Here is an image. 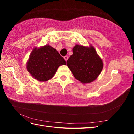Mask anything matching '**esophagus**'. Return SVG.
<instances>
[{"label":"esophagus","instance_id":"esophagus-1","mask_svg":"<svg viewBox=\"0 0 134 134\" xmlns=\"http://www.w3.org/2000/svg\"><path fill=\"white\" fill-rule=\"evenodd\" d=\"M64 59H65V60L66 61H66L68 60V56H64Z\"/></svg>","mask_w":134,"mask_h":134}]
</instances>
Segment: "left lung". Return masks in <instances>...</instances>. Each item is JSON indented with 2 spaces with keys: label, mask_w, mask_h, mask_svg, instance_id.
Instances as JSON below:
<instances>
[{
  "label": "left lung",
  "mask_w": 134,
  "mask_h": 134,
  "mask_svg": "<svg viewBox=\"0 0 134 134\" xmlns=\"http://www.w3.org/2000/svg\"><path fill=\"white\" fill-rule=\"evenodd\" d=\"M73 54L67 61V66L75 78L83 84L95 80L102 70L103 61L91 44L84 46L79 44L72 48Z\"/></svg>",
  "instance_id": "8db88e82"
}]
</instances>
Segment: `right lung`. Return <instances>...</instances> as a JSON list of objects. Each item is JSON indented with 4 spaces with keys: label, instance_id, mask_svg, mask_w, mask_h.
I'll list each match as a JSON object with an SVG mask.
<instances>
[{
    "label": "right lung",
    "instance_id": "1",
    "mask_svg": "<svg viewBox=\"0 0 134 134\" xmlns=\"http://www.w3.org/2000/svg\"><path fill=\"white\" fill-rule=\"evenodd\" d=\"M63 65H66V62L58 51L46 44L34 48L26 68L33 78L40 82H46L53 78L58 68Z\"/></svg>",
    "mask_w": 134,
    "mask_h": 134
}]
</instances>
